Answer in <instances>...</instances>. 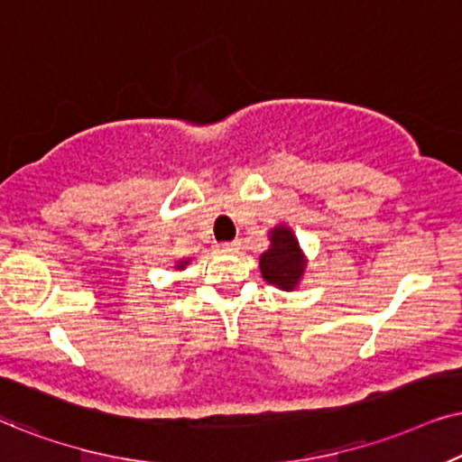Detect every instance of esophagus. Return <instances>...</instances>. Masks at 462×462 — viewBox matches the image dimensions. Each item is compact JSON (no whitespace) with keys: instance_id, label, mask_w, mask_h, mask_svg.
Returning <instances> with one entry per match:
<instances>
[{"instance_id":"1","label":"esophagus","mask_w":462,"mask_h":462,"mask_svg":"<svg viewBox=\"0 0 462 462\" xmlns=\"http://www.w3.org/2000/svg\"><path fill=\"white\" fill-rule=\"evenodd\" d=\"M221 254H236L241 249V241H230V243H221L217 247Z\"/></svg>"}]
</instances>
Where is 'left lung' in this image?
Here are the masks:
<instances>
[{
    "label": "left lung",
    "instance_id": "obj_1",
    "mask_svg": "<svg viewBox=\"0 0 462 462\" xmlns=\"http://www.w3.org/2000/svg\"><path fill=\"white\" fill-rule=\"evenodd\" d=\"M268 236H271V247L260 255L262 277L268 283L291 291L299 285L302 273H305V255H302L299 241H296L294 232L288 226L273 227Z\"/></svg>",
    "mask_w": 462,
    "mask_h": 462
}]
</instances>
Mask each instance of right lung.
Returning <instances> with one entry per match:
<instances>
[{
  "mask_svg": "<svg viewBox=\"0 0 462 462\" xmlns=\"http://www.w3.org/2000/svg\"><path fill=\"white\" fill-rule=\"evenodd\" d=\"M188 264H189V260H180L179 264H177V268H179V271H180V268H185V266H188Z\"/></svg>",
  "mask_w": 462,
  "mask_h": 462,
  "instance_id": "add662e5",
  "label": "right lung"
}]
</instances>
